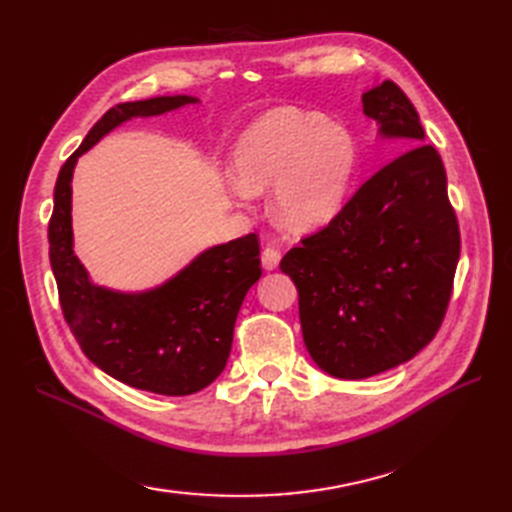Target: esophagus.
Here are the masks:
<instances>
[{
    "instance_id": "34e87169",
    "label": "esophagus",
    "mask_w": 512,
    "mask_h": 512,
    "mask_svg": "<svg viewBox=\"0 0 512 512\" xmlns=\"http://www.w3.org/2000/svg\"><path fill=\"white\" fill-rule=\"evenodd\" d=\"M279 262H281V253L275 246H266L262 250V266L266 270H275L279 266Z\"/></svg>"
}]
</instances>
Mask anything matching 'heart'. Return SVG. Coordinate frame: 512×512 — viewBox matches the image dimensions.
<instances>
[{"label":"heart","mask_w":512,"mask_h":512,"mask_svg":"<svg viewBox=\"0 0 512 512\" xmlns=\"http://www.w3.org/2000/svg\"><path fill=\"white\" fill-rule=\"evenodd\" d=\"M356 165L354 138L317 112L279 107L237 140L231 176L239 198L268 191L277 220L290 231H314L341 211Z\"/></svg>","instance_id":"b5f03b06"}]
</instances>
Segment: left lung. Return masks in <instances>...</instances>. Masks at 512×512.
<instances>
[{"instance_id":"8db88e82","label":"left lung","mask_w":512,"mask_h":512,"mask_svg":"<svg viewBox=\"0 0 512 512\" xmlns=\"http://www.w3.org/2000/svg\"><path fill=\"white\" fill-rule=\"evenodd\" d=\"M363 112L380 138H402L409 149L279 264L299 290L312 361L343 380L387 372L431 343L460 259L447 173L436 147L424 143L416 107L383 81L363 94Z\"/></svg>"}]
</instances>
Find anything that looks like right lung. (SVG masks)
<instances>
[{
	"mask_svg": "<svg viewBox=\"0 0 512 512\" xmlns=\"http://www.w3.org/2000/svg\"><path fill=\"white\" fill-rule=\"evenodd\" d=\"M193 103L200 101L187 94L156 96L105 112L61 167L48 226L63 317L83 354L121 383L162 396L195 394L222 374L237 312L262 277L257 235L202 250L156 288L121 292L96 286L74 255L72 176L76 160L118 125Z\"/></svg>",
	"mask_w": 512,
	"mask_h": 512,
	"instance_id": "1",
	"label": "right lung"
}]
</instances>
